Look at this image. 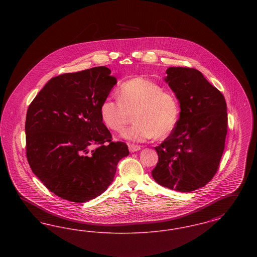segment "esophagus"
<instances>
[{"label": "esophagus", "mask_w": 257, "mask_h": 257, "mask_svg": "<svg viewBox=\"0 0 257 257\" xmlns=\"http://www.w3.org/2000/svg\"><path fill=\"white\" fill-rule=\"evenodd\" d=\"M128 147H129L130 152H136V151H139V150H141V148H142L141 146H137V145H129Z\"/></svg>", "instance_id": "34e87169"}]
</instances>
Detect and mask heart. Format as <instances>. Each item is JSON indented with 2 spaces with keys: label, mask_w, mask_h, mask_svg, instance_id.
<instances>
[{
  "label": "heart",
  "mask_w": 257,
  "mask_h": 257,
  "mask_svg": "<svg viewBox=\"0 0 257 257\" xmlns=\"http://www.w3.org/2000/svg\"><path fill=\"white\" fill-rule=\"evenodd\" d=\"M99 111L105 126L114 132H120L134 113L135 124L123 132V138L144 142L171 134L180 117V104L175 94L157 83L137 77L120 85L117 100L103 99Z\"/></svg>",
  "instance_id": "heart-1"
}]
</instances>
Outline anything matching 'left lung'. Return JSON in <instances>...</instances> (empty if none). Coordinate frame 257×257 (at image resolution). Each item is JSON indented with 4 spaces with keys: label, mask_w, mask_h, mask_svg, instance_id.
Masks as SVG:
<instances>
[{
    "label": "left lung",
    "mask_w": 257,
    "mask_h": 257,
    "mask_svg": "<svg viewBox=\"0 0 257 257\" xmlns=\"http://www.w3.org/2000/svg\"><path fill=\"white\" fill-rule=\"evenodd\" d=\"M166 81L180 103V117L171 135L155 147L152 176L160 185L192 192L212 180L220 167L227 134L224 96L200 71L170 67Z\"/></svg>",
    "instance_id": "8db88e82"
}]
</instances>
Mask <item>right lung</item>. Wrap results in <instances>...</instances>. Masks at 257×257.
<instances>
[{
    "label": "right lung",
    "instance_id": "add662e5",
    "mask_svg": "<svg viewBox=\"0 0 257 257\" xmlns=\"http://www.w3.org/2000/svg\"><path fill=\"white\" fill-rule=\"evenodd\" d=\"M106 66L54 77L30 104L25 123L26 155L43 185L68 201L103 194L118 162L129 155L112 142L99 107L116 79Z\"/></svg>",
    "mask_w": 257,
    "mask_h": 257
}]
</instances>
